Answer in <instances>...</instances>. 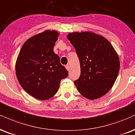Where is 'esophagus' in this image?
Listing matches in <instances>:
<instances>
[{
	"instance_id": "1",
	"label": "esophagus",
	"mask_w": 135,
	"mask_h": 135,
	"mask_svg": "<svg viewBox=\"0 0 135 135\" xmlns=\"http://www.w3.org/2000/svg\"><path fill=\"white\" fill-rule=\"evenodd\" d=\"M65 68H66V70H67L68 71L70 70V66H69V65H66L65 66Z\"/></svg>"
}]
</instances>
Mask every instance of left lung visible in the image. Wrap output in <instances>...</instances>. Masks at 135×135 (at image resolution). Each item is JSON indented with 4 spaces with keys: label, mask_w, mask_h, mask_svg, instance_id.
<instances>
[{
    "label": "left lung",
    "mask_w": 135,
    "mask_h": 135,
    "mask_svg": "<svg viewBox=\"0 0 135 135\" xmlns=\"http://www.w3.org/2000/svg\"><path fill=\"white\" fill-rule=\"evenodd\" d=\"M66 37L80 61V77L74 81L77 90L89 99L100 98L112 88L118 77V54L107 39L94 32H74Z\"/></svg>",
    "instance_id": "left-lung-1"
}]
</instances>
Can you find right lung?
<instances>
[{
  "label": "right lung",
  "instance_id": "obj_1",
  "mask_svg": "<svg viewBox=\"0 0 135 135\" xmlns=\"http://www.w3.org/2000/svg\"><path fill=\"white\" fill-rule=\"evenodd\" d=\"M59 34L45 31L29 38L22 45L16 63L21 87L37 99L46 100L55 95L61 79L69 75L53 51Z\"/></svg>",
  "mask_w": 135,
  "mask_h": 135
}]
</instances>
